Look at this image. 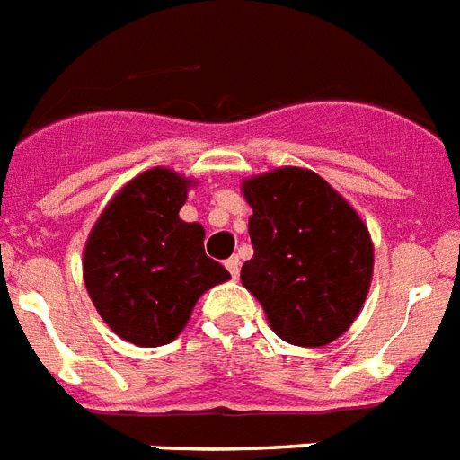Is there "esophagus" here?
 <instances>
[{"instance_id": "1", "label": "esophagus", "mask_w": 460, "mask_h": 460, "mask_svg": "<svg viewBox=\"0 0 460 460\" xmlns=\"http://www.w3.org/2000/svg\"><path fill=\"white\" fill-rule=\"evenodd\" d=\"M239 265H242V263H239V256H230L226 261V268L230 270V275H233V277L239 275Z\"/></svg>"}]
</instances>
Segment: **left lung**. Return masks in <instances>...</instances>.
Segmentation results:
<instances>
[{
	"label": "left lung",
	"mask_w": 460,
	"mask_h": 460,
	"mask_svg": "<svg viewBox=\"0 0 460 460\" xmlns=\"http://www.w3.org/2000/svg\"><path fill=\"white\" fill-rule=\"evenodd\" d=\"M253 258L242 284L287 343L320 348L350 329L374 272L358 211L307 169H275L244 183Z\"/></svg>",
	"instance_id": "1"
}]
</instances>
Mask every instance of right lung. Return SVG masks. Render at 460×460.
<instances>
[{
	"mask_svg": "<svg viewBox=\"0 0 460 460\" xmlns=\"http://www.w3.org/2000/svg\"><path fill=\"white\" fill-rule=\"evenodd\" d=\"M183 176L150 169L117 192L84 249V282L105 324L124 341L157 348L188 324L197 298L230 279L204 253V227L178 211L188 199Z\"/></svg>",
	"mask_w": 460,
	"mask_h": 460,
	"instance_id": "right-lung-1",
	"label": "right lung"
}]
</instances>
